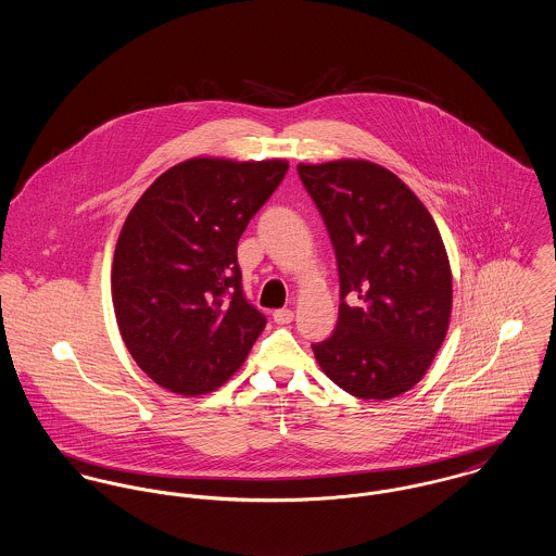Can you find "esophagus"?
I'll use <instances>...</instances> for the list:
<instances>
[{"instance_id":"esophagus-1","label":"esophagus","mask_w":556,"mask_h":556,"mask_svg":"<svg viewBox=\"0 0 556 556\" xmlns=\"http://www.w3.org/2000/svg\"><path fill=\"white\" fill-rule=\"evenodd\" d=\"M274 320L278 323V325H289L291 320H293V311H287V308H282V311H274Z\"/></svg>"}]
</instances>
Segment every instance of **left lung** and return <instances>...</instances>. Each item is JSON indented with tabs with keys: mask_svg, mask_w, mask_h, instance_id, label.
I'll return each mask as SVG.
<instances>
[{
	"mask_svg": "<svg viewBox=\"0 0 556 556\" xmlns=\"http://www.w3.org/2000/svg\"><path fill=\"white\" fill-rule=\"evenodd\" d=\"M338 258V323L315 344L344 392L390 400L415 388L452 318V267L434 218L390 168L362 159L298 164Z\"/></svg>",
	"mask_w": 556,
	"mask_h": 556,
	"instance_id": "left-lung-1",
	"label": "left lung"
}]
</instances>
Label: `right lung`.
Instances as JSON below:
<instances>
[{
	"mask_svg": "<svg viewBox=\"0 0 556 556\" xmlns=\"http://www.w3.org/2000/svg\"><path fill=\"white\" fill-rule=\"evenodd\" d=\"M289 162L197 156L166 168L115 243L111 298L137 366L160 388L225 386L265 329L241 293L238 241Z\"/></svg>",
	"mask_w": 556,
	"mask_h": 556,
	"instance_id": "1",
	"label": "right lung"
}]
</instances>
